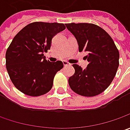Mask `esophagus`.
Listing matches in <instances>:
<instances>
[{
  "mask_svg": "<svg viewBox=\"0 0 130 130\" xmlns=\"http://www.w3.org/2000/svg\"><path fill=\"white\" fill-rule=\"evenodd\" d=\"M63 66H64V67H67V66L71 65V64H70L69 63H68L67 61H63Z\"/></svg>",
  "mask_w": 130,
  "mask_h": 130,
  "instance_id": "esophagus-1",
  "label": "esophagus"
}]
</instances>
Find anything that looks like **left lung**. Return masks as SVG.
Instances as JSON below:
<instances>
[{"instance_id":"1","label":"left lung","mask_w":130,"mask_h":130,"mask_svg":"<svg viewBox=\"0 0 130 130\" xmlns=\"http://www.w3.org/2000/svg\"><path fill=\"white\" fill-rule=\"evenodd\" d=\"M76 38L79 51H87L86 69L73 64L74 75L69 85L76 93L86 97L99 95L113 81L119 67V53L112 38L104 29L93 24H66Z\"/></svg>"}]
</instances>
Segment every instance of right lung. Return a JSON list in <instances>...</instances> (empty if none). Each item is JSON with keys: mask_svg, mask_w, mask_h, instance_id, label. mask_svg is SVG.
<instances>
[{"mask_svg": "<svg viewBox=\"0 0 130 130\" xmlns=\"http://www.w3.org/2000/svg\"><path fill=\"white\" fill-rule=\"evenodd\" d=\"M65 29L63 24L33 22L13 38L6 51V66L19 91L40 96L51 90L53 78L63 64L61 61H47L44 53L50 50L53 36Z\"/></svg>", "mask_w": 130, "mask_h": 130, "instance_id": "right-lung-1", "label": "right lung"}]
</instances>
